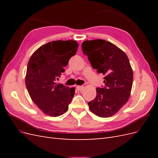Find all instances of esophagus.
I'll use <instances>...</instances> for the list:
<instances>
[{
	"mask_svg": "<svg viewBox=\"0 0 158 158\" xmlns=\"http://www.w3.org/2000/svg\"><path fill=\"white\" fill-rule=\"evenodd\" d=\"M76 88H77V89L78 91H82L84 88V87L83 86V85H77V87H76Z\"/></svg>",
	"mask_w": 158,
	"mask_h": 158,
	"instance_id": "34e87169",
	"label": "esophagus"
}]
</instances>
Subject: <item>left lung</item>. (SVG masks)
<instances>
[{
  "label": "left lung",
  "mask_w": 158,
  "mask_h": 158,
  "mask_svg": "<svg viewBox=\"0 0 158 158\" xmlns=\"http://www.w3.org/2000/svg\"><path fill=\"white\" fill-rule=\"evenodd\" d=\"M82 49L92 67L105 75L106 86L96 88V97L88 102L89 109L98 117H111L131 95L133 72L128 56L116 45L103 40L85 41Z\"/></svg>",
  "instance_id": "8db88e82"
}]
</instances>
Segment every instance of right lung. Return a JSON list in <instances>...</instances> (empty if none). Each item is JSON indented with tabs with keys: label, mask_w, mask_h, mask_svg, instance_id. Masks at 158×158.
Segmentation results:
<instances>
[{
	"label": "right lung",
	"mask_w": 158,
	"mask_h": 158,
	"mask_svg": "<svg viewBox=\"0 0 158 158\" xmlns=\"http://www.w3.org/2000/svg\"><path fill=\"white\" fill-rule=\"evenodd\" d=\"M78 47L74 40L52 41L38 48L28 62L27 89L32 101L47 115L58 117L68 110L75 88L57 84L56 80Z\"/></svg>",
	"instance_id": "right-lung-1"
}]
</instances>
